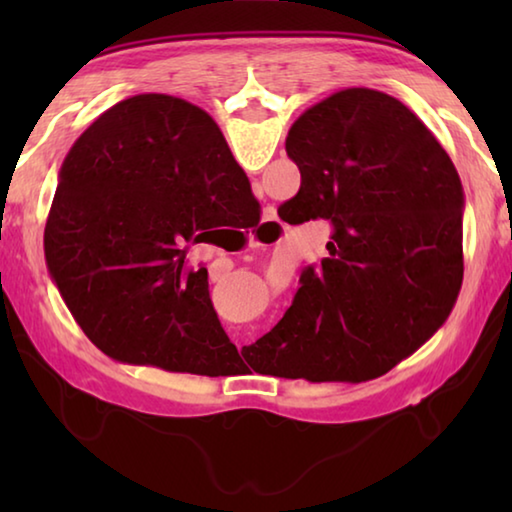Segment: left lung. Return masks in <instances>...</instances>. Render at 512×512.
<instances>
[{"label": "left lung", "instance_id": "1", "mask_svg": "<svg viewBox=\"0 0 512 512\" xmlns=\"http://www.w3.org/2000/svg\"><path fill=\"white\" fill-rule=\"evenodd\" d=\"M287 155L300 189L277 214L325 219L332 241L250 359L287 379H375L431 339L461 291V178L402 101L370 88L302 112Z\"/></svg>", "mask_w": 512, "mask_h": 512}]
</instances>
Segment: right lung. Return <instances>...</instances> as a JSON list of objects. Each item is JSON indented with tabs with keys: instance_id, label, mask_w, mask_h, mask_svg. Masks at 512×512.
<instances>
[{
	"instance_id": "1",
	"label": "right lung",
	"mask_w": 512,
	"mask_h": 512,
	"mask_svg": "<svg viewBox=\"0 0 512 512\" xmlns=\"http://www.w3.org/2000/svg\"><path fill=\"white\" fill-rule=\"evenodd\" d=\"M257 221L259 203L214 119L169 94H137L67 153L45 259L76 323L108 357L216 377L239 352L216 318L207 268L187 266V244Z\"/></svg>"
}]
</instances>
